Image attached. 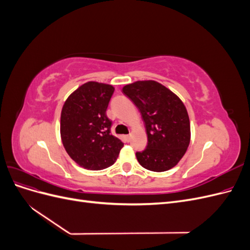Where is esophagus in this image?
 Masks as SVG:
<instances>
[{"label":"esophagus","instance_id":"34e87169","mask_svg":"<svg viewBox=\"0 0 250 250\" xmlns=\"http://www.w3.org/2000/svg\"><path fill=\"white\" fill-rule=\"evenodd\" d=\"M125 138H126V140H127L128 142H129V141H130V139H131V134H128V135H126Z\"/></svg>","mask_w":250,"mask_h":250}]
</instances>
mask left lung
<instances>
[{
  "mask_svg": "<svg viewBox=\"0 0 250 250\" xmlns=\"http://www.w3.org/2000/svg\"><path fill=\"white\" fill-rule=\"evenodd\" d=\"M122 92L139 108L146 125L147 148L135 153L140 165L153 172L175 167L191 140L190 119L183 101L154 80L135 81Z\"/></svg>",
  "mask_w": 250,
  "mask_h": 250,
  "instance_id": "left-lung-1",
  "label": "left lung"
}]
</instances>
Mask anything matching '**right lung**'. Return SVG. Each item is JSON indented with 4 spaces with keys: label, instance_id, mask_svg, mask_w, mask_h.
Masks as SVG:
<instances>
[{
    "label": "right lung",
    "instance_id": "right-lung-1",
    "mask_svg": "<svg viewBox=\"0 0 250 250\" xmlns=\"http://www.w3.org/2000/svg\"><path fill=\"white\" fill-rule=\"evenodd\" d=\"M115 87L88 81L65 100L60 116V137L72 160L87 170H103L115 164L124 146L110 134L106 109Z\"/></svg>",
    "mask_w": 250,
    "mask_h": 250
}]
</instances>
